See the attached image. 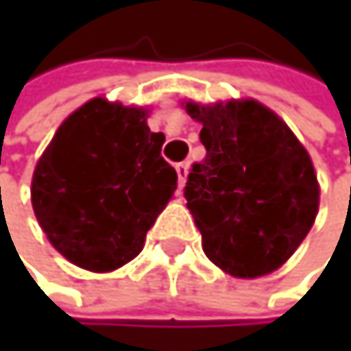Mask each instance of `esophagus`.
Masks as SVG:
<instances>
[{"label": "esophagus", "mask_w": 351, "mask_h": 351, "mask_svg": "<svg viewBox=\"0 0 351 351\" xmlns=\"http://www.w3.org/2000/svg\"><path fill=\"white\" fill-rule=\"evenodd\" d=\"M174 168H177V174H179V185L183 187L185 185V181H187V172H189V164L187 162H179L177 166H174Z\"/></svg>", "instance_id": "1"}]
</instances>
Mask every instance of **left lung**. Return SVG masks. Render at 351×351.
Segmentation results:
<instances>
[{"mask_svg":"<svg viewBox=\"0 0 351 351\" xmlns=\"http://www.w3.org/2000/svg\"><path fill=\"white\" fill-rule=\"evenodd\" d=\"M185 109L202 124L206 149L185 185L206 257L236 278L278 269L318 215L312 160L291 128L257 101Z\"/></svg>","mask_w":351,"mask_h":351,"instance_id":"1","label":"left lung"}]
</instances>
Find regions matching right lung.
<instances>
[{
	"instance_id": "obj_1",
	"label": "right lung",
	"mask_w": 351,
	"mask_h": 351,
	"mask_svg": "<svg viewBox=\"0 0 351 351\" xmlns=\"http://www.w3.org/2000/svg\"><path fill=\"white\" fill-rule=\"evenodd\" d=\"M164 141L147 126V111L105 99L64 119L31 183L35 217L62 257L111 271L143 250L177 189V170L162 158Z\"/></svg>"
}]
</instances>
